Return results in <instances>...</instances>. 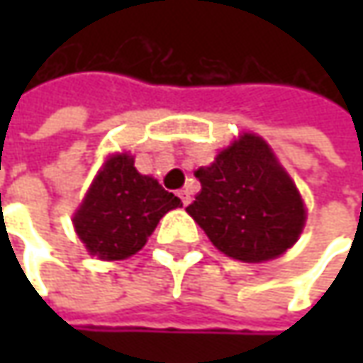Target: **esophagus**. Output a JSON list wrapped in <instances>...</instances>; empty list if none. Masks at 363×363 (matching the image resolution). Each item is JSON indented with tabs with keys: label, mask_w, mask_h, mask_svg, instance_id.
Masks as SVG:
<instances>
[{
	"label": "esophagus",
	"mask_w": 363,
	"mask_h": 363,
	"mask_svg": "<svg viewBox=\"0 0 363 363\" xmlns=\"http://www.w3.org/2000/svg\"><path fill=\"white\" fill-rule=\"evenodd\" d=\"M177 196H179V200H182V203H184V206H188V203H189V194H188V189H182V191H179Z\"/></svg>",
	"instance_id": "34e87169"
}]
</instances>
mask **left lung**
<instances>
[{
    "label": "left lung",
    "mask_w": 363,
    "mask_h": 363,
    "mask_svg": "<svg viewBox=\"0 0 363 363\" xmlns=\"http://www.w3.org/2000/svg\"><path fill=\"white\" fill-rule=\"evenodd\" d=\"M196 177L202 191L186 210L220 252L262 262L297 242L305 224L303 200L260 137L244 133Z\"/></svg>",
    "instance_id": "8db88e82"
}]
</instances>
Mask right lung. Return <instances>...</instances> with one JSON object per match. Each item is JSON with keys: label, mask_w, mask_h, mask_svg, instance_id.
Returning <instances> with one entry per match:
<instances>
[{"label": "right lung", "mask_w": 363, "mask_h": 363, "mask_svg": "<svg viewBox=\"0 0 363 363\" xmlns=\"http://www.w3.org/2000/svg\"><path fill=\"white\" fill-rule=\"evenodd\" d=\"M179 206L177 196L139 174L123 153L106 161L72 222L91 255L123 260L141 250L161 218Z\"/></svg>", "instance_id": "right-lung-1"}]
</instances>
